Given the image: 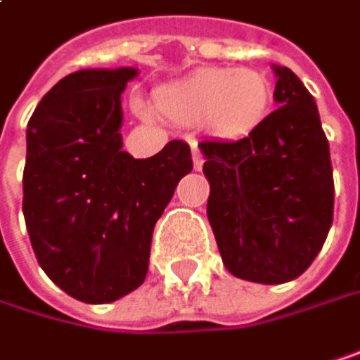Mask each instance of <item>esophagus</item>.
Here are the masks:
<instances>
[{"label": "esophagus", "instance_id": "1", "mask_svg": "<svg viewBox=\"0 0 360 360\" xmlns=\"http://www.w3.org/2000/svg\"><path fill=\"white\" fill-rule=\"evenodd\" d=\"M192 160H194V168H196V170H200V168H202V164H205V158H202V153H200V149H198V145H196V143L192 145Z\"/></svg>", "mask_w": 360, "mask_h": 360}]
</instances>
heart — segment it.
I'll list each match as a JSON object with an SVG mask.
<instances>
[{"instance_id":"obj_1","label":"heart","mask_w":360,"mask_h":360,"mask_svg":"<svg viewBox=\"0 0 360 360\" xmlns=\"http://www.w3.org/2000/svg\"><path fill=\"white\" fill-rule=\"evenodd\" d=\"M158 108L181 125H202L217 139H245L266 121L273 104L269 76L252 68H202L164 85Z\"/></svg>"}]
</instances>
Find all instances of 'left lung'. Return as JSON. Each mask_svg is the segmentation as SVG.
I'll return each mask as SVG.
<instances>
[{
    "mask_svg": "<svg viewBox=\"0 0 360 360\" xmlns=\"http://www.w3.org/2000/svg\"><path fill=\"white\" fill-rule=\"evenodd\" d=\"M275 108L241 141H202L207 217L224 266L256 284L297 279L333 224V168L318 106L299 76L273 65Z\"/></svg>",
    "mask_w": 360,
    "mask_h": 360,
    "instance_id": "obj_1",
    "label": "left lung"
}]
</instances>
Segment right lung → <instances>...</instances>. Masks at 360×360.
I'll list each match as a JSON object with an SVG mask.
<instances>
[{"label": "right lung", "instance_id": "add662e5", "mask_svg": "<svg viewBox=\"0 0 360 360\" xmlns=\"http://www.w3.org/2000/svg\"><path fill=\"white\" fill-rule=\"evenodd\" d=\"M136 76V68L72 72L27 123L30 241L42 271L83 303H112L143 284L155 221L192 170L184 141L147 160L121 149V94Z\"/></svg>", "mask_w": 360, "mask_h": 360}]
</instances>
